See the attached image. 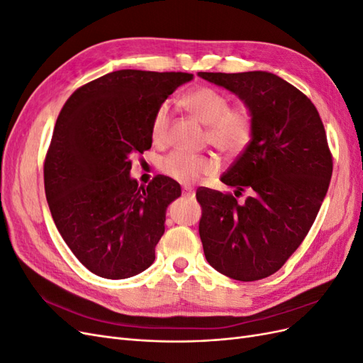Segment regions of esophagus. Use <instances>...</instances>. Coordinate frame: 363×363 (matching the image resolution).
Masks as SVG:
<instances>
[{
  "instance_id": "obj_1",
  "label": "esophagus",
  "mask_w": 363,
  "mask_h": 363,
  "mask_svg": "<svg viewBox=\"0 0 363 363\" xmlns=\"http://www.w3.org/2000/svg\"><path fill=\"white\" fill-rule=\"evenodd\" d=\"M182 194H183V196H189V199H192V196L195 195V191L192 188H183Z\"/></svg>"
}]
</instances>
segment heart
<instances>
[{"label":"heart","mask_w":363,"mask_h":363,"mask_svg":"<svg viewBox=\"0 0 363 363\" xmlns=\"http://www.w3.org/2000/svg\"><path fill=\"white\" fill-rule=\"evenodd\" d=\"M188 111L207 125V140L227 156L244 152L255 136V119L245 104L230 106L228 96L211 86L195 87L183 98ZM171 108L163 103L155 113L151 123V138L155 144H163L168 138ZM219 167L212 155H194L175 150L160 162V171L169 179L192 184L206 175H212Z\"/></svg>","instance_id":"1"}]
</instances>
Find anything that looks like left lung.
Listing matches in <instances>:
<instances>
[{"instance_id":"8db88e82","label":"left lung","mask_w":363,"mask_h":363,"mask_svg":"<svg viewBox=\"0 0 363 363\" xmlns=\"http://www.w3.org/2000/svg\"><path fill=\"white\" fill-rule=\"evenodd\" d=\"M250 107L251 144L223 175L233 194L196 191L207 262L224 276L255 281L277 272L300 247L330 184L333 159L313 103L279 75L199 72ZM247 190V200L236 196Z\"/></svg>"}]
</instances>
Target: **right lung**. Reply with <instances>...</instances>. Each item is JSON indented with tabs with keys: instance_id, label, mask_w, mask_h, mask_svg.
Returning a JSON list of instances; mask_svg holds the SVG:
<instances>
[{
	"instance_id": "obj_1",
	"label": "right lung",
	"mask_w": 363,
	"mask_h": 363,
	"mask_svg": "<svg viewBox=\"0 0 363 363\" xmlns=\"http://www.w3.org/2000/svg\"><path fill=\"white\" fill-rule=\"evenodd\" d=\"M188 72L121 69L79 87L52 131L43 183L59 233L96 276L121 280L155 262L164 212L180 184L156 175L147 188L130 177L131 160L151 148V123Z\"/></svg>"
}]
</instances>
